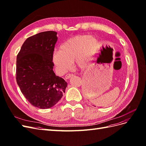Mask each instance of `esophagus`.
I'll return each instance as SVG.
<instances>
[{"label":"esophagus","mask_w":146,"mask_h":146,"mask_svg":"<svg viewBox=\"0 0 146 146\" xmlns=\"http://www.w3.org/2000/svg\"><path fill=\"white\" fill-rule=\"evenodd\" d=\"M72 76H73L72 74H66V76H65V77H64V78H65V79H66V80H67V79H69L70 78H71Z\"/></svg>","instance_id":"34e87169"}]
</instances>
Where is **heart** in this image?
Returning <instances> with one entry per match:
<instances>
[{"label":"heart","mask_w":146,"mask_h":146,"mask_svg":"<svg viewBox=\"0 0 146 146\" xmlns=\"http://www.w3.org/2000/svg\"><path fill=\"white\" fill-rule=\"evenodd\" d=\"M94 43L99 42L90 35H77L66 41L60 46V50H55L52 55V62L60 73H64L76 61L78 68L83 69L93 59L97 48L93 50Z\"/></svg>","instance_id":"b5f03b06"}]
</instances>
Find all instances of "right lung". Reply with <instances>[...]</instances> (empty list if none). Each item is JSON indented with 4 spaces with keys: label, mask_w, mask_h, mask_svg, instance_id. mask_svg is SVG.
Listing matches in <instances>:
<instances>
[{
    "label": "right lung",
    "mask_w": 146,
    "mask_h": 146,
    "mask_svg": "<svg viewBox=\"0 0 146 146\" xmlns=\"http://www.w3.org/2000/svg\"><path fill=\"white\" fill-rule=\"evenodd\" d=\"M56 35L54 31H47L28 38L17 55V85L29 102L41 109L58 103L68 84L53 70L52 55Z\"/></svg>",
    "instance_id": "1"
}]
</instances>
